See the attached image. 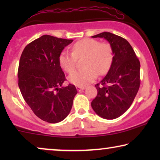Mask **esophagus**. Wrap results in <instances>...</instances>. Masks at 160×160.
<instances>
[{"instance_id": "34e87169", "label": "esophagus", "mask_w": 160, "mask_h": 160, "mask_svg": "<svg viewBox=\"0 0 160 160\" xmlns=\"http://www.w3.org/2000/svg\"><path fill=\"white\" fill-rule=\"evenodd\" d=\"M76 89H77V90L78 92H81V91H83L84 89H85V87H76Z\"/></svg>"}]
</instances>
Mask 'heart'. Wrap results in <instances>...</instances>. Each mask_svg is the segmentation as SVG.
<instances>
[{
	"label": "heart",
	"instance_id": "1",
	"mask_svg": "<svg viewBox=\"0 0 160 160\" xmlns=\"http://www.w3.org/2000/svg\"><path fill=\"white\" fill-rule=\"evenodd\" d=\"M83 60L84 69L74 71L69 76V82L76 86L85 87L100 76L106 74L113 60V51L108 43H100L95 39L85 38L72 47V53L62 52L59 57V62L67 73L75 69L77 59Z\"/></svg>",
	"mask_w": 160,
	"mask_h": 160
}]
</instances>
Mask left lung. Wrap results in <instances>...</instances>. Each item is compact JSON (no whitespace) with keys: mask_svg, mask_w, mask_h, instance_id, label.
<instances>
[{"mask_svg":"<svg viewBox=\"0 0 160 160\" xmlns=\"http://www.w3.org/2000/svg\"><path fill=\"white\" fill-rule=\"evenodd\" d=\"M92 37L103 38L108 41L113 57L108 73L95 85L98 95L91 106L100 117L113 119L130 108L137 95L141 84V65L126 39L109 32Z\"/></svg>","mask_w":160,"mask_h":160,"instance_id":"obj_1","label":"left lung"}]
</instances>
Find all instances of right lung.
<instances>
[{
    "mask_svg": "<svg viewBox=\"0 0 160 160\" xmlns=\"http://www.w3.org/2000/svg\"><path fill=\"white\" fill-rule=\"evenodd\" d=\"M73 40L44 35L26 46L18 68L22 95L33 113L43 121L58 123L69 114L76 87H62L66 80L59 57Z\"/></svg>",
    "mask_w": 160,
    "mask_h": 160,
    "instance_id": "obj_1",
    "label": "right lung"
}]
</instances>
